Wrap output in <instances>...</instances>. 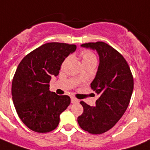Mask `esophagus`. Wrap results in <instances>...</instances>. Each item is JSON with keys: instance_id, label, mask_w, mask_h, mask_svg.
I'll use <instances>...</instances> for the list:
<instances>
[{"instance_id": "1", "label": "esophagus", "mask_w": 150, "mask_h": 150, "mask_svg": "<svg viewBox=\"0 0 150 150\" xmlns=\"http://www.w3.org/2000/svg\"><path fill=\"white\" fill-rule=\"evenodd\" d=\"M71 103H77L79 102V100L76 98H75V97H71Z\"/></svg>"}]
</instances>
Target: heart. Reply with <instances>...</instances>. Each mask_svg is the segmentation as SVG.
Returning a JSON list of instances; mask_svg holds the SVG:
<instances>
[{"label":"heart","mask_w":150,"mask_h":150,"mask_svg":"<svg viewBox=\"0 0 150 150\" xmlns=\"http://www.w3.org/2000/svg\"><path fill=\"white\" fill-rule=\"evenodd\" d=\"M81 57L82 63L92 62V61H96V57H95V55L92 52L89 51V50H83L81 53ZM66 60H65L64 63L66 62Z\"/></svg>","instance_id":"b5f03b06"}]
</instances>
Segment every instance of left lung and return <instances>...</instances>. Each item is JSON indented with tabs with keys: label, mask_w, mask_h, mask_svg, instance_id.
Returning <instances> with one entry per match:
<instances>
[{
	"label": "left lung",
	"mask_w": 150,
	"mask_h": 150,
	"mask_svg": "<svg viewBox=\"0 0 150 150\" xmlns=\"http://www.w3.org/2000/svg\"><path fill=\"white\" fill-rule=\"evenodd\" d=\"M81 47L96 50L99 56L98 69L91 88L100 97L93 106L81 102L84 112L78 117V123L84 131L100 134L111 129L126 111L134 79L125 58L107 44L98 41Z\"/></svg>",
	"instance_id": "1"
}]
</instances>
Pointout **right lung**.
Returning a JSON list of instances; mask_svg holds the SVG:
<instances>
[{
    "mask_svg": "<svg viewBox=\"0 0 150 150\" xmlns=\"http://www.w3.org/2000/svg\"><path fill=\"white\" fill-rule=\"evenodd\" d=\"M75 50L74 44L47 43L28 53L18 66L13 79L12 98L18 115L29 129L47 133L59 125V115L71 99L51 92L49 83Z\"/></svg>",
    "mask_w": 150,
    "mask_h": 150,
    "instance_id": "1",
    "label": "right lung"
}]
</instances>
